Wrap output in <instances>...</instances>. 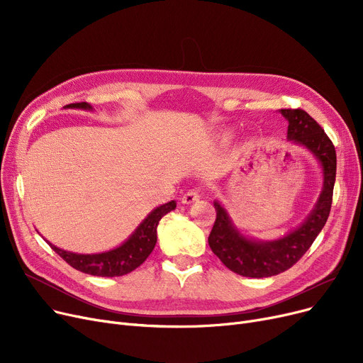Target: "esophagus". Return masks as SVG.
Wrapping results in <instances>:
<instances>
[{"instance_id": "1", "label": "esophagus", "mask_w": 363, "mask_h": 363, "mask_svg": "<svg viewBox=\"0 0 363 363\" xmlns=\"http://www.w3.org/2000/svg\"><path fill=\"white\" fill-rule=\"evenodd\" d=\"M200 200V189L199 188H193V189H188V191L182 196L181 201L184 204H191Z\"/></svg>"}]
</instances>
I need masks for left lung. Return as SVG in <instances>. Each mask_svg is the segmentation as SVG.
<instances>
[{"label":"left lung","mask_w":363,"mask_h":363,"mask_svg":"<svg viewBox=\"0 0 363 363\" xmlns=\"http://www.w3.org/2000/svg\"><path fill=\"white\" fill-rule=\"evenodd\" d=\"M289 122L287 140L308 148L322 167L323 184L313 211L287 235L272 241L245 237L234 225L226 208L215 200L216 220L208 235V245L220 262L233 272L249 278H268L290 269L325 225L333 203L337 156L335 148L318 122L301 108H282Z\"/></svg>","instance_id":"8db88e82"}]
</instances>
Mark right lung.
I'll list each match as a JSON object with an SVG mask.
<instances>
[{
	"mask_svg": "<svg viewBox=\"0 0 363 363\" xmlns=\"http://www.w3.org/2000/svg\"><path fill=\"white\" fill-rule=\"evenodd\" d=\"M65 108H81V110H92L88 103H73L65 106ZM177 201L172 200L166 204L156 207L155 211L150 212L147 218L137 226L129 238L122 242L116 249H111L103 253H94V255H79L59 249L54 244L48 242L51 249L65 259L72 268L78 269L84 274L94 275V277H122L133 269H137L140 264L145 262L150 253L155 249L157 242V225L160 219L175 211Z\"/></svg>",
	"mask_w": 363,
	"mask_h": 363,
	"instance_id": "1",
	"label": "right lung"
}]
</instances>
